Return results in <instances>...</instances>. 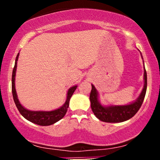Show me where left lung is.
Listing matches in <instances>:
<instances>
[{
	"instance_id": "obj_1",
	"label": "left lung",
	"mask_w": 160,
	"mask_h": 160,
	"mask_svg": "<svg viewBox=\"0 0 160 160\" xmlns=\"http://www.w3.org/2000/svg\"><path fill=\"white\" fill-rule=\"evenodd\" d=\"M91 86L92 89L90 94V101L91 109L94 115L99 120L104 122H110V123L122 122L133 117L141 108L147 89V74H146V69H144L143 89L138 98L134 102L126 105L103 106L98 100V90L93 84H91Z\"/></svg>"
}]
</instances>
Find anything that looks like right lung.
Segmentation results:
<instances>
[{
	"label": "right lung",
	"mask_w": 160,
	"mask_h": 160,
	"mask_svg": "<svg viewBox=\"0 0 160 160\" xmlns=\"http://www.w3.org/2000/svg\"><path fill=\"white\" fill-rule=\"evenodd\" d=\"M19 53L17 55V57L15 59V63H14V67L13 69L12 72V79H11V83H12V95L14 98V101L15 103V105L17 107L18 110L19 111L20 114L27 119L29 122H32L36 125H42V126H47V125H51L52 124L56 123L58 121L62 119L65 116L67 113V109L69 108V104H70V100L72 97V93H74L77 86H73L70 88L67 91V96L66 102L64 103L62 107L59 108L56 110L50 111H30L28 109L25 108L21 104L20 101H18V98L17 93L15 90V74L16 70H17V62L18 59Z\"/></svg>",
	"instance_id": "right-lung-1"
}]
</instances>
